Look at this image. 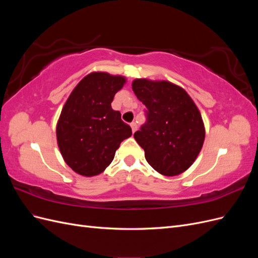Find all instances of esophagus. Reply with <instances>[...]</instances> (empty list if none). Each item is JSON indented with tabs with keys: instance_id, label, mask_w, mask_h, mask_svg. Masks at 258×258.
I'll return each mask as SVG.
<instances>
[{
	"instance_id": "1",
	"label": "esophagus",
	"mask_w": 258,
	"mask_h": 258,
	"mask_svg": "<svg viewBox=\"0 0 258 258\" xmlns=\"http://www.w3.org/2000/svg\"><path fill=\"white\" fill-rule=\"evenodd\" d=\"M130 126H131V129H132V132H135L137 131V129H138V124H137V122L136 121H132L131 123H130Z\"/></svg>"
}]
</instances>
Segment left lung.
Returning <instances> with one entry per match:
<instances>
[{
  "label": "left lung",
  "instance_id": "8db88e82",
  "mask_svg": "<svg viewBox=\"0 0 258 258\" xmlns=\"http://www.w3.org/2000/svg\"><path fill=\"white\" fill-rule=\"evenodd\" d=\"M132 90L146 106V121L134 136L145 159L162 175L181 174L204 145L206 132L198 107L183 88L166 81L136 80Z\"/></svg>",
  "mask_w": 258,
  "mask_h": 258
}]
</instances>
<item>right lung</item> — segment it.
<instances>
[{
	"label": "right lung",
	"instance_id": "1",
	"mask_svg": "<svg viewBox=\"0 0 258 258\" xmlns=\"http://www.w3.org/2000/svg\"><path fill=\"white\" fill-rule=\"evenodd\" d=\"M124 83L122 76L90 73L67 100L57 124V141L62 157L76 173L103 172L120 143L131 137L130 126L111 105Z\"/></svg>",
	"mask_w": 258,
	"mask_h": 258
}]
</instances>
